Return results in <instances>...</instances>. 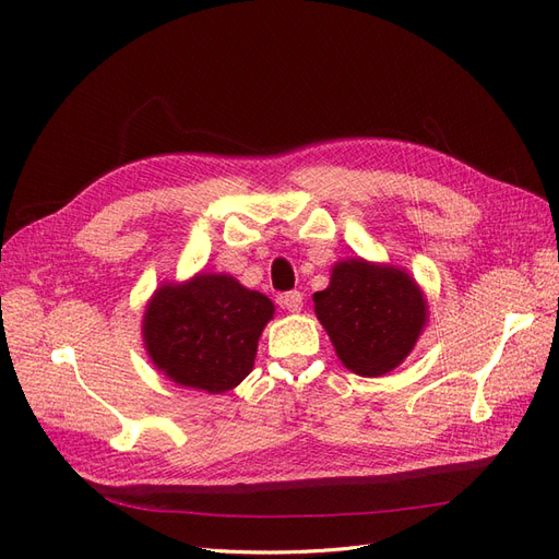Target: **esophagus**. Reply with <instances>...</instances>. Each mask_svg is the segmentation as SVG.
I'll return each mask as SVG.
<instances>
[{"label":"esophagus","instance_id":"1","mask_svg":"<svg viewBox=\"0 0 559 559\" xmlns=\"http://www.w3.org/2000/svg\"><path fill=\"white\" fill-rule=\"evenodd\" d=\"M277 306L289 310V312H298L302 308V294L300 292H286L277 296Z\"/></svg>","mask_w":559,"mask_h":559}]
</instances>
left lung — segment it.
<instances>
[{
    "label": "left lung",
    "mask_w": 559,
    "mask_h": 559,
    "mask_svg": "<svg viewBox=\"0 0 559 559\" xmlns=\"http://www.w3.org/2000/svg\"><path fill=\"white\" fill-rule=\"evenodd\" d=\"M312 300L337 357L364 378L396 368L427 321L425 298L403 270L361 259L337 263L329 289L317 292Z\"/></svg>",
    "instance_id": "1"
}]
</instances>
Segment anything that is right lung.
I'll use <instances>...</instances> for the list:
<instances>
[{
    "instance_id": "obj_1",
    "label": "right lung",
    "mask_w": 559,
    "mask_h": 559,
    "mask_svg": "<svg viewBox=\"0 0 559 559\" xmlns=\"http://www.w3.org/2000/svg\"><path fill=\"white\" fill-rule=\"evenodd\" d=\"M275 306L228 275H198L163 286L144 314V343L177 384L222 394L253 368L259 337Z\"/></svg>"
}]
</instances>
